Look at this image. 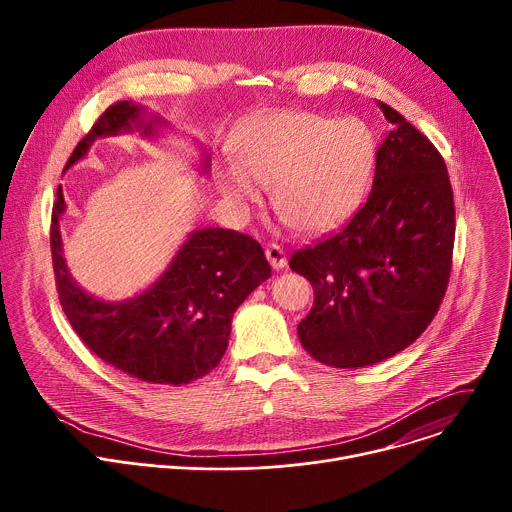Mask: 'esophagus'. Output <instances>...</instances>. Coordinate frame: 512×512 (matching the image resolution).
<instances>
[{"instance_id":"obj_1","label":"esophagus","mask_w":512,"mask_h":512,"mask_svg":"<svg viewBox=\"0 0 512 512\" xmlns=\"http://www.w3.org/2000/svg\"><path fill=\"white\" fill-rule=\"evenodd\" d=\"M265 257H267V261H269V265L273 267V269H283L285 265H287V257H285V251L279 247V245H275V243H271V245H267V249H265Z\"/></svg>"}]
</instances>
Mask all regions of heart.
<instances>
[{"label": "heart", "mask_w": 512, "mask_h": 512, "mask_svg": "<svg viewBox=\"0 0 512 512\" xmlns=\"http://www.w3.org/2000/svg\"><path fill=\"white\" fill-rule=\"evenodd\" d=\"M235 154L237 160H223L216 168V184L227 202L245 212L267 186L283 221L316 235L348 221L367 200L377 139L356 117L281 111L243 127Z\"/></svg>", "instance_id": "obj_1"}]
</instances>
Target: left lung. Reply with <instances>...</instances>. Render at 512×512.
Returning <instances> with one entry per match:
<instances>
[{"instance_id": "8db88e82", "label": "left lung", "mask_w": 512, "mask_h": 512, "mask_svg": "<svg viewBox=\"0 0 512 512\" xmlns=\"http://www.w3.org/2000/svg\"><path fill=\"white\" fill-rule=\"evenodd\" d=\"M381 111L393 129L377 150L367 202L340 231L289 259L314 287L300 342L334 369L369 367L415 342L440 308L452 269L448 168L401 113L385 103Z\"/></svg>"}]
</instances>
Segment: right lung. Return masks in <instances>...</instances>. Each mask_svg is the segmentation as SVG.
Wrapping results in <instances>:
<instances>
[{"mask_svg":"<svg viewBox=\"0 0 512 512\" xmlns=\"http://www.w3.org/2000/svg\"><path fill=\"white\" fill-rule=\"evenodd\" d=\"M166 125L143 105L115 103L77 145L64 172L101 137L137 131L145 139H158ZM200 150L198 168L208 174L210 154ZM64 210L58 186L50 227L52 265L62 310L81 340L111 367L145 383L180 387L210 373L229 346L237 308L271 277L261 245L231 229H196L148 289L123 302H107L70 275L60 235Z\"/></svg>","mask_w":512,"mask_h":512,"instance_id":"obj_1","label":"right lung"}]
</instances>
